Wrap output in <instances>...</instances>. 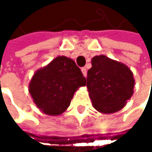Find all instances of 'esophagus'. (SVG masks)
Here are the masks:
<instances>
[{"mask_svg":"<svg viewBox=\"0 0 152 152\" xmlns=\"http://www.w3.org/2000/svg\"><path fill=\"white\" fill-rule=\"evenodd\" d=\"M82 73H83V75L84 77H86L87 76V70H86V69L85 68H83L82 69Z\"/></svg>","mask_w":152,"mask_h":152,"instance_id":"obj_1","label":"esophagus"}]
</instances>
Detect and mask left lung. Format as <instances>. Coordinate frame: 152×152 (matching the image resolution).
Instances as JSON below:
<instances>
[{
	"label": "left lung",
	"instance_id": "1",
	"mask_svg": "<svg viewBox=\"0 0 152 152\" xmlns=\"http://www.w3.org/2000/svg\"><path fill=\"white\" fill-rule=\"evenodd\" d=\"M91 66L86 86L93 107L106 114L121 110L134 93L135 78L131 69L103 54L94 56Z\"/></svg>",
	"mask_w": 152,
	"mask_h": 152
}]
</instances>
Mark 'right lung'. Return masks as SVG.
Returning a JSON list of instances; mask_svg holds the SVG:
<instances>
[{
	"label": "right lung",
	"mask_w": 152,
	"mask_h": 152,
	"mask_svg": "<svg viewBox=\"0 0 152 152\" xmlns=\"http://www.w3.org/2000/svg\"><path fill=\"white\" fill-rule=\"evenodd\" d=\"M85 84L86 79L76 62L62 55L34 73L29 92L43 113L56 116L68 109L75 92Z\"/></svg>",
	"instance_id": "add662e5"
}]
</instances>
